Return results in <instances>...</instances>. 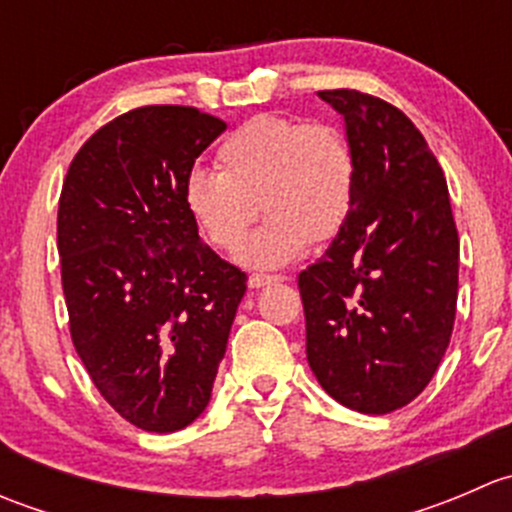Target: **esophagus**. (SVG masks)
<instances>
[{
	"label": "esophagus",
	"mask_w": 512,
	"mask_h": 512,
	"mask_svg": "<svg viewBox=\"0 0 512 512\" xmlns=\"http://www.w3.org/2000/svg\"><path fill=\"white\" fill-rule=\"evenodd\" d=\"M282 277L277 275H250L247 277V285H250V289H260L265 285H272V282H280Z\"/></svg>",
	"instance_id": "esophagus-1"
}]
</instances>
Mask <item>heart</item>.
Instances as JSON below:
<instances>
[{
	"label": "heart",
	"instance_id": "heart-1",
	"mask_svg": "<svg viewBox=\"0 0 512 512\" xmlns=\"http://www.w3.org/2000/svg\"><path fill=\"white\" fill-rule=\"evenodd\" d=\"M218 168L190 170L185 210L210 245L235 252L260 205L270 220L237 255L247 267L287 265L337 235L354 208L356 158L332 123L262 113L225 138Z\"/></svg>",
	"mask_w": 512,
	"mask_h": 512
}]
</instances>
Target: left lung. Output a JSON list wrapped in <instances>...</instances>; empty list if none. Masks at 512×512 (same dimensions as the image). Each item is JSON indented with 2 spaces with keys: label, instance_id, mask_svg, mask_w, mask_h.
I'll return each mask as SVG.
<instances>
[{
  "label": "left lung",
  "instance_id": "8db88e82",
  "mask_svg": "<svg viewBox=\"0 0 512 512\" xmlns=\"http://www.w3.org/2000/svg\"><path fill=\"white\" fill-rule=\"evenodd\" d=\"M356 158L354 208L322 260L299 275L307 361L359 414H391L436 374L458 299V230L421 131L391 103L319 91Z\"/></svg>",
  "mask_w": 512,
  "mask_h": 512
}]
</instances>
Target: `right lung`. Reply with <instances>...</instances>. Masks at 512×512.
Wrapping results in <instances>:
<instances>
[{"mask_svg": "<svg viewBox=\"0 0 512 512\" xmlns=\"http://www.w3.org/2000/svg\"><path fill=\"white\" fill-rule=\"evenodd\" d=\"M185 106L113 118L71 160L59 198L71 339L103 399L173 433L213 396L247 275L220 260L183 203L195 158L225 131Z\"/></svg>", "mask_w": 512, "mask_h": 512, "instance_id": "right-lung-1", "label": "right lung"}]
</instances>
